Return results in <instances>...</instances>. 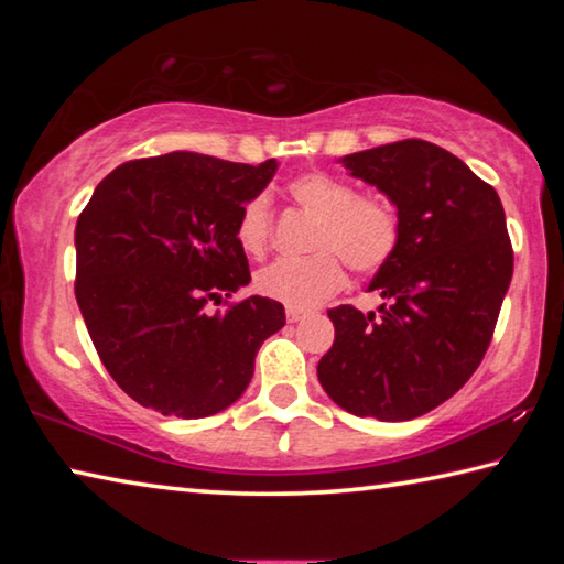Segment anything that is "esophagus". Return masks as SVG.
<instances>
[{
  "instance_id": "esophagus-1",
  "label": "esophagus",
  "mask_w": 564,
  "mask_h": 564,
  "mask_svg": "<svg viewBox=\"0 0 564 564\" xmlns=\"http://www.w3.org/2000/svg\"><path fill=\"white\" fill-rule=\"evenodd\" d=\"M305 316H308V313L299 311V308H289V311H285V318H289V323H299V321H303Z\"/></svg>"
}]
</instances>
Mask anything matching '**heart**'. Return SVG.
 I'll return each instance as SVG.
<instances>
[{
  "mask_svg": "<svg viewBox=\"0 0 564 564\" xmlns=\"http://www.w3.org/2000/svg\"><path fill=\"white\" fill-rule=\"evenodd\" d=\"M291 196L318 216L305 259H281L256 275V289L289 308H316L346 283L352 271L373 273L390 261L398 246V216L383 198L358 196L348 181L311 171L291 181ZM236 241L246 253L261 256L271 241V198H248L236 224Z\"/></svg>",
  "mask_w": 564,
  "mask_h": 564,
  "instance_id": "b5f03b06",
  "label": "heart"
}]
</instances>
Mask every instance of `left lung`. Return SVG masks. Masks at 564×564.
<instances>
[{
  "label": "left lung",
  "mask_w": 564,
  "mask_h": 564,
  "mask_svg": "<svg viewBox=\"0 0 564 564\" xmlns=\"http://www.w3.org/2000/svg\"><path fill=\"white\" fill-rule=\"evenodd\" d=\"M398 208V246L370 281L378 313L328 311L336 340L318 362L333 403L358 417L413 420L470 378L492 340L512 279L498 191L423 139L340 159Z\"/></svg>",
  "instance_id": "1"
}]
</instances>
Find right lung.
<instances>
[{
	"instance_id": "right-lung-1",
	"label": "right lung",
	"mask_w": 564,
	"mask_h": 564,
	"mask_svg": "<svg viewBox=\"0 0 564 564\" xmlns=\"http://www.w3.org/2000/svg\"><path fill=\"white\" fill-rule=\"evenodd\" d=\"M279 161L231 164L194 151L129 161L76 221V303L104 368L129 398L186 420L243 395L256 352L285 326L279 301L206 303L248 285L236 224Z\"/></svg>"
}]
</instances>
